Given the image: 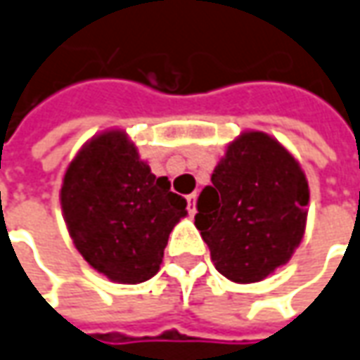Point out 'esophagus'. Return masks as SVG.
Instances as JSON below:
<instances>
[{"mask_svg":"<svg viewBox=\"0 0 360 360\" xmlns=\"http://www.w3.org/2000/svg\"><path fill=\"white\" fill-rule=\"evenodd\" d=\"M196 194H190V196L186 198V202H188V212H190V216H194L196 214Z\"/></svg>","mask_w":360,"mask_h":360,"instance_id":"obj_1","label":"esophagus"}]
</instances>
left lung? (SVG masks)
<instances>
[{
    "mask_svg": "<svg viewBox=\"0 0 360 360\" xmlns=\"http://www.w3.org/2000/svg\"><path fill=\"white\" fill-rule=\"evenodd\" d=\"M309 184L274 136L245 130L226 146L198 198L196 228L233 283H257L285 265L305 236Z\"/></svg>",
    "mask_w": 360,
    "mask_h": 360,
    "instance_id": "1",
    "label": "left lung"
}]
</instances>
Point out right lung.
Listing matches in <instances>:
<instances>
[{
    "mask_svg": "<svg viewBox=\"0 0 360 360\" xmlns=\"http://www.w3.org/2000/svg\"><path fill=\"white\" fill-rule=\"evenodd\" d=\"M61 210L77 252L95 271L136 285L158 274L168 236L188 216L186 200L154 176L120 129L98 132L63 176Z\"/></svg>",
    "mask_w": 360,
    "mask_h": 360,
    "instance_id": "1",
    "label": "right lung"
}]
</instances>
